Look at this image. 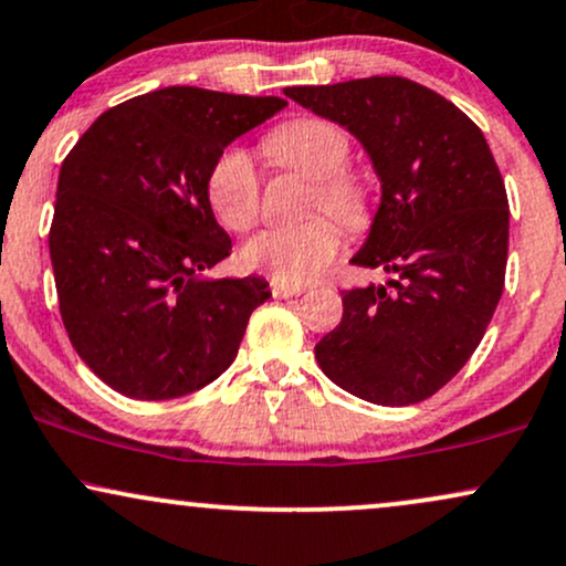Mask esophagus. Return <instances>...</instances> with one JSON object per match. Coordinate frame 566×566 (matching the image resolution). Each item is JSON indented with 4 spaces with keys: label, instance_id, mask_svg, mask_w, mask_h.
<instances>
[{
    "label": "esophagus",
    "instance_id": "1",
    "mask_svg": "<svg viewBox=\"0 0 566 566\" xmlns=\"http://www.w3.org/2000/svg\"><path fill=\"white\" fill-rule=\"evenodd\" d=\"M305 287L301 284H287V282H279V279H271V295L274 297H295L303 295Z\"/></svg>",
    "mask_w": 566,
    "mask_h": 566
}]
</instances>
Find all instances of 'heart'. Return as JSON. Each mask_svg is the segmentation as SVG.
Returning <instances> with one entry per match:
<instances>
[{"label": "heart", "mask_w": 566, "mask_h": 566, "mask_svg": "<svg viewBox=\"0 0 566 566\" xmlns=\"http://www.w3.org/2000/svg\"><path fill=\"white\" fill-rule=\"evenodd\" d=\"M265 149L279 166L313 181L311 210L324 208L350 231L369 227L371 189L364 179L345 171L350 139L343 128L324 118L287 120L265 136ZM208 200L227 229L255 227L261 213V174L250 149L229 147L216 160L208 179ZM339 242L343 234L337 223L316 216L297 227L261 231L242 248V261L279 282L303 284L322 274L324 265L337 255Z\"/></svg>", "instance_id": "b5f03b06"}]
</instances>
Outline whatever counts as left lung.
<instances>
[{"mask_svg": "<svg viewBox=\"0 0 566 566\" xmlns=\"http://www.w3.org/2000/svg\"><path fill=\"white\" fill-rule=\"evenodd\" d=\"M290 99L356 136L379 206L350 263L395 274L343 292L316 345L332 382L377 406H411L451 382L501 301L509 200L485 136L432 88L400 76L287 86Z\"/></svg>", "mask_w": 566, "mask_h": 566, "instance_id": "obj_1", "label": "left lung"}]
</instances>
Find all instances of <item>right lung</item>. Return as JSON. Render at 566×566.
Here are the masks:
<instances>
[{
	"label": "right lung",
	"mask_w": 566,
	"mask_h": 566,
	"mask_svg": "<svg viewBox=\"0 0 566 566\" xmlns=\"http://www.w3.org/2000/svg\"><path fill=\"white\" fill-rule=\"evenodd\" d=\"M287 102L166 86L105 111L60 168L50 255L81 360L115 392L171 400L237 358L263 276L208 279L231 253L208 179L237 136Z\"/></svg>",
	"instance_id": "right-lung-1"
}]
</instances>
